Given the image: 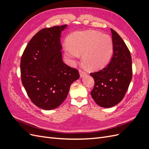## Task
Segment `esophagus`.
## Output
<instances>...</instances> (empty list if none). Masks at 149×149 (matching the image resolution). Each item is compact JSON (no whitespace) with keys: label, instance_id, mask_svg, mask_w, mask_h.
Returning <instances> with one entry per match:
<instances>
[{"label":"esophagus","instance_id":"obj_1","mask_svg":"<svg viewBox=\"0 0 149 149\" xmlns=\"http://www.w3.org/2000/svg\"><path fill=\"white\" fill-rule=\"evenodd\" d=\"M79 74H80V77H81V78L84 77V76L87 75V74H88V73H86V72H85L84 71H83L82 70H79Z\"/></svg>","mask_w":149,"mask_h":149}]
</instances>
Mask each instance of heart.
Here are the masks:
<instances>
[{
  "label": "heart",
  "instance_id": "1",
  "mask_svg": "<svg viewBox=\"0 0 149 149\" xmlns=\"http://www.w3.org/2000/svg\"><path fill=\"white\" fill-rule=\"evenodd\" d=\"M65 55L74 63L83 54V60L89 68L97 70L109 63L113 52V42L110 36L95 30L72 34L64 46Z\"/></svg>",
  "mask_w": 149,
  "mask_h": 149
}]
</instances>
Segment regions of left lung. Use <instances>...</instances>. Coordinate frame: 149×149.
Instances as JSON below:
<instances>
[{"label": "left lung", "instance_id": "1", "mask_svg": "<svg viewBox=\"0 0 149 149\" xmlns=\"http://www.w3.org/2000/svg\"><path fill=\"white\" fill-rule=\"evenodd\" d=\"M111 30L114 52L111 62L101 70L90 73L94 79L91 96L97 105L106 108L123 100L132 77L129 49L119 34L113 29Z\"/></svg>", "mask_w": 149, "mask_h": 149}]
</instances>
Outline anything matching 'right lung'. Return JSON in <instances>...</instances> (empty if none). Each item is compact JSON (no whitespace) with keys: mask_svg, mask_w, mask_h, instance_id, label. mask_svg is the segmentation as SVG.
<instances>
[{"mask_svg":"<svg viewBox=\"0 0 149 149\" xmlns=\"http://www.w3.org/2000/svg\"><path fill=\"white\" fill-rule=\"evenodd\" d=\"M66 26L40 30L22 56V83L30 100L45 110L60 106L66 98L71 84L79 78L78 71L62 60L60 37Z\"/></svg>","mask_w":149,"mask_h":149,"instance_id":"1","label":"right lung"}]
</instances>
